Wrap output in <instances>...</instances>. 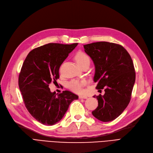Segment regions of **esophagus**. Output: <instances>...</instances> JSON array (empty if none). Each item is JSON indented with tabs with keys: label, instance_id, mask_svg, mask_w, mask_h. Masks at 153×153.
Masks as SVG:
<instances>
[{
	"label": "esophagus",
	"instance_id": "esophagus-1",
	"mask_svg": "<svg viewBox=\"0 0 153 153\" xmlns=\"http://www.w3.org/2000/svg\"><path fill=\"white\" fill-rule=\"evenodd\" d=\"M79 99H87V96H79Z\"/></svg>",
	"mask_w": 153,
	"mask_h": 153
}]
</instances>
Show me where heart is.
<instances>
[{
  "label": "heart",
  "instance_id": "heart-1",
  "mask_svg": "<svg viewBox=\"0 0 153 153\" xmlns=\"http://www.w3.org/2000/svg\"><path fill=\"white\" fill-rule=\"evenodd\" d=\"M75 59L80 67L85 64H89L90 63L89 56L85 52L82 51L78 52L75 54ZM86 85L87 82L85 80H73L68 83V87L73 92L76 93H82L83 91V87Z\"/></svg>",
  "mask_w": 153,
  "mask_h": 153
}]
</instances>
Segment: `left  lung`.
<instances>
[{"label":"left lung","mask_w":153,"mask_h":153,"mask_svg":"<svg viewBox=\"0 0 153 153\" xmlns=\"http://www.w3.org/2000/svg\"><path fill=\"white\" fill-rule=\"evenodd\" d=\"M83 47L95 65L96 88L105 91L103 96H93L98 100V106L92 113L104 122L114 120L130 101L135 81L132 59L123 46L114 43L98 42Z\"/></svg>","instance_id":"left-lung-1"}]
</instances>
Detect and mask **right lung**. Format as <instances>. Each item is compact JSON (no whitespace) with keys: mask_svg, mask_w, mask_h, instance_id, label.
<instances>
[{"mask_svg":"<svg viewBox=\"0 0 153 153\" xmlns=\"http://www.w3.org/2000/svg\"><path fill=\"white\" fill-rule=\"evenodd\" d=\"M77 43H50L33 49L23 62L18 85L26 109L40 123L53 125L64 117L77 95L65 91L59 94L51 92L49 84L59 78L61 65Z\"/></svg>","mask_w":153,"mask_h":153,"instance_id":"right-lung-1","label":"right lung"}]
</instances>
